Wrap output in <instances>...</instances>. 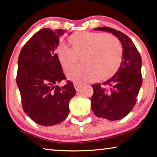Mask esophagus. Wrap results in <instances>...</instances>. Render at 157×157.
I'll use <instances>...</instances> for the list:
<instances>
[{
    "instance_id": "34e87169",
    "label": "esophagus",
    "mask_w": 157,
    "mask_h": 157,
    "mask_svg": "<svg viewBox=\"0 0 157 157\" xmlns=\"http://www.w3.org/2000/svg\"><path fill=\"white\" fill-rule=\"evenodd\" d=\"M74 88H75V89L76 90V91H78L79 90H80V88H81V85L80 83H74Z\"/></svg>"
}]
</instances>
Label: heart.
<instances>
[{"instance_id": "obj_1", "label": "heart", "mask_w": 157, "mask_h": 157, "mask_svg": "<svg viewBox=\"0 0 157 157\" xmlns=\"http://www.w3.org/2000/svg\"><path fill=\"white\" fill-rule=\"evenodd\" d=\"M71 47L61 44L56 47L58 61L63 70L72 67L79 56L83 63L67 72V78L78 82L108 78L117 71L122 57L119 39L110 34L83 32L69 38Z\"/></svg>"}]
</instances>
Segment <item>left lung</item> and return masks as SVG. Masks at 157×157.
Wrapping results in <instances>:
<instances>
[{"label":"left lung","mask_w":157,"mask_h":157,"mask_svg":"<svg viewBox=\"0 0 157 157\" xmlns=\"http://www.w3.org/2000/svg\"><path fill=\"white\" fill-rule=\"evenodd\" d=\"M95 30L111 33L120 40L122 48V59L117 71L101 86L92 85L94 94L90 100L95 116L108 120H120L132 110L142 83V59L135 45L122 32L100 27Z\"/></svg>","instance_id":"8db88e82"}]
</instances>
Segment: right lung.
<instances>
[{"label": "right lung", "instance_id": "add662e5", "mask_svg": "<svg viewBox=\"0 0 157 157\" xmlns=\"http://www.w3.org/2000/svg\"><path fill=\"white\" fill-rule=\"evenodd\" d=\"M63 29L43 28L36 33L20 51L16 82L25 113L36 123L52 126L69 115L70 100L76 89L70 81L56 86L66 76L54 50Z\"/></svg>", "mask_w": 157, "mask_h": 157}]
</instances>
